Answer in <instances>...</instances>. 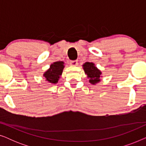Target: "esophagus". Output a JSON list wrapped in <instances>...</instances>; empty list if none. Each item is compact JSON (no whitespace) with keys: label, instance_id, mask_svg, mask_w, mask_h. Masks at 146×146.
<instances>
[{"label":"esophagus","instance_id":"esophagus-1","mask_svg":"<svg viewBox=\"0 0 146 146\" xmlns=\"http://www.w3.org/2000/svg\"><path fill=\"white\" fill-rule=\"evenodd\" d=\"M70 64L72 66H77L78 65V60H72V61H70Z\"/></svg>","mask_w":146,"mask_h":146}]
</instances>
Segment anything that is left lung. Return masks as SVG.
<instances>
[{
  "mask_svg": "<svg viewBox=\"0 0 146 146\" xmlns=\"http://www.w3.org/2000/svg\"><path fill=\"white\" fill-rule=\"evenodd\" d=\"M83 69L88 78H89V82L92 84H96L100 81L101 71L96 67L95 64L92 62H87L83 64Z\"/></svg>",
  "mask_w": 146,
  "mask_h": 146,
  "instance_id": "1",
  "label": "left lung"
}]
</instances>
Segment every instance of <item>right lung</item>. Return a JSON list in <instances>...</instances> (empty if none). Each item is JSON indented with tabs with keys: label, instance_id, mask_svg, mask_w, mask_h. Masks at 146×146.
<instances>
[{
	"label": "right lung",
	"instance_id": "right-lung-1",
	"mask_svg": "<svg viewBox=\"0 0 146 146\" xmlns=\"http://www.w3.org/2000/svg\"><path fill=\"white\" fill-rule=\"evenodd\" d=\"M64 62L58 61L52 64L50 68L46 71L43 76L45 77L46 80L52 84H56L64 68Z\"/></svg>",
	"mask_w": 146,
	"mask_h": 146
}]
</instances>
